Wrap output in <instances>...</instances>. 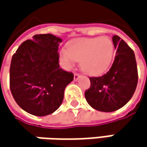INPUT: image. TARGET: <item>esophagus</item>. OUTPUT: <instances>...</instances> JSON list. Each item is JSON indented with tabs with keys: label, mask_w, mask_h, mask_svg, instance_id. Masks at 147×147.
Instances as JSON below:
<instances>
[{
	"label": "esophagus",
	"mask_w": 147,
	"mask_h": 147,
	"mask_svg": "<svg viewBox=\"0 0 147 147\" xmlns=\"http://www.w3.org/2000/svg\"><path fill=\"white\" fill-rule=\"evenodd\" d=\"M81 77V75L78 73H74V81H77Z\"/></svg>",
	"instance_id": "1"
}]
</instances>
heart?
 <instances>
[{"label":"heart","instance_id":"obj_1","mask_svg":"<svg viewBox=\"0 0 147 147\" xmlns=\"http://www.w3.org/2000/svg\"><path fill=\"white\" fill-rule=\"evenodd\" d=\"M114 44L109 37L77 38L60 51L59 56L65 68H71L80 61L83 71L91 76L106 72L114 56Z\"/></svg>","mask_w":147,"mask_h":147}]
</instances>
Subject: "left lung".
Masks as SVG:
<instances>
[{
	"label": "left lung",
	"mask_w": 147,
	"mask_h": 147,
	"mask_svg": "<svg viewBox=\"0 0 147 147\" xmlns=\"http://www.w3.org/2000/svg\"><path fill=\"white\" fill-rule=\"evenodd\" d=\"M112 41L117 53L107 73L90 77L91 86L85 92L88 104L94 109L111 112L124 107L136 91L138 73L132 49L118 36Z\"/></svg>",
	"instance_id": "obj_1"
}]
</instances>
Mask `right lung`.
Masks as SVG:
<instances>
[{
  "label": "right lung",
  "instance_id": "add662e5",
  "mask_svg": "<svg viewBox=\"0 0 147 147\" xmlns=\"http://www.w3.org/2000/svg\"><path fill=\"white\" fill-rule=\"evenodd\" d=\"M62 40L51 34L35 35L16 50L10 67V88L16 102L36 117L56 111L62 103L73 73L60 68L58 47Z\"/></svg>",
  "mask_w": 147,
  "mask_h": 147
}]
</instances>
